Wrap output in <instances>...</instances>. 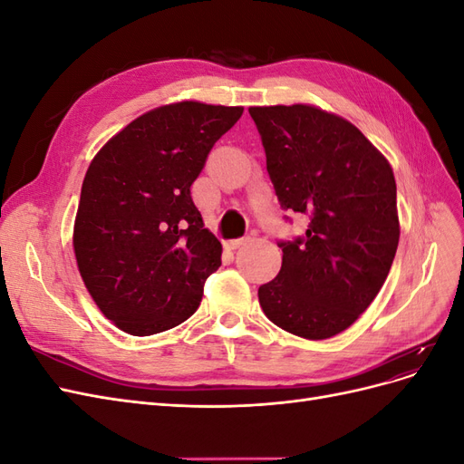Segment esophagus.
Listing matches in <instances>:
<instances>
[{
  "label": "esophagus",
  "mask_w": 464,
  "mask_h": 464,
  "mask_svg": "<svg viewBox=\"0 0 464 464\" xmlns=\"http://www.w3.org/2000/svg\"><path fill=\"white\" fill-rule=\"evenodd\" d=\"M246 242H247V237H240V240H230V242H227V247L228 249H237V247H242Z\"/></svg>",
  "instance_id": "1"
}]
</instances>
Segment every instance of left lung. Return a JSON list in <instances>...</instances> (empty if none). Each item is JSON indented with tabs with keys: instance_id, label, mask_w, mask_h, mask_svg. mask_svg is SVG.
I'll list each match as a JSON object with an SVG mask.
<instances>
[{
	"instance_id": "1",
	"label": "left lung",
	"mask_w": 464,
	"mask_h": 464,
	"mask_svg": "<svg viewBox=\"0 0 464 464\" xmlns=\"http://www.w3.org/2000/svg\"><path fill=\"white\" fill-rule=\"evenodd\" d=\"M280 207L310 217L278 244L280 273L259 286L276 327L310 341L343 333L382 290L399 246L389 160L354 123L314 104L251 106Z\"/></svg>"
}]
</instances>
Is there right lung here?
<instances>
[{"mask_svg":"<svg viewBox=\"0 0 464 464\" xmlns=\"http://www.w3.org/2000/svg\"><path fill=\"white\" fill-rule=\"evenodd\" d=\"M244 106L181 101L152 108L108 139L82 179L73 251L91 298L118 329L149 336L198 310L222 246L191 184Z\"/></svg>","mask_w":464,"mask_h":464,"instance_id":"right-lung-1","label":"right lung"}]
</instances>
